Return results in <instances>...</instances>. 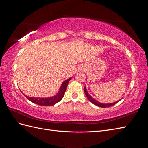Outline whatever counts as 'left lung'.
<instances>
[{"mask_svg": "<svg viewBox=\"0 0 148 148\" xmlns=\"http://www.w3.org/2000/svg\"><path fill=\"white\" fill-rule=\"evenodd\" d=\"M84 91L86 96V97L88 98V99H89V100H90L92 103H93L94 105H97L98 106H99V107H102V108L109 107V106H113V105H115L116 103H118L120 100H121V99H120L119 101H117L114 102V103H99L98 101L96 100V99H95L93 98H92L91 96L88 94V92L86 91V87H84Z\"/></svg>", "mask_w": 148, "mask_h": 148, "instance_id": "obj_1", "label": "left lung"}]
</instances>
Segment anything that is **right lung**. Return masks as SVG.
Segmentation results:
<instances>
[{"label":"right lung","instance_id":"obj_1","mask_svg":"<svg viewBox=\"0 0 148 148\" xmlns=\"http://www.w3.org/2000/svg\"><path fill=\"white\" fill-rule=\"evenodd\" d=\"M71 77L62 82L58 93L56 96H53V97L49 98H32L27 97V96H26L25 95H25L26 98L28 99L30 101H32L34 103H36L37 105L42 106L53 105L55 104H56L57 103L59 102L64 97L65 92L66 91L67 84L69 83V82L71 80Z\"/></svg>","mask_w":148,"mask_h":148}]
</instances>
